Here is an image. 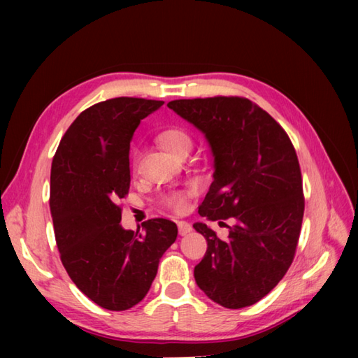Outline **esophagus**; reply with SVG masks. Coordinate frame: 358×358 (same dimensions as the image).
<instances>
[{"label":"esophagus","mask_w":358,"mask_h":358,"mask_svg":"<svg viewBox=\"0 0 358 358\" xmlns=\"http://www.w3.org/2000/svg\"><path fill=\"white\" fill-rule=\"evenodd\" d=\"M178 229H179V234L180 236H188L192 231V227L188 222H185V221H179L178 222Z\"/></svg>","instance_id":"1"}]
</instances>
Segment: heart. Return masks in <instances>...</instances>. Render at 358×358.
<instances>
[{
    "label": "heart",
    "instance_id": "b5f03b06",
    "mask_svg": "<svg viewBox=\"0 0 358 358\" xmlns=\"http://www.w3.org/2000/svg\"><path fill=\"white\" fill-rule=\"evenodd\" d=\"M157 142L162 149L166 150V152H169L173 157L179 155L180 152H183V150H191V146H192V138L189 133L185 131L183 128L164 129V131H161L157 136ZM192 194H194V188L175 191L162 199V203H164L173 212L180 213L187 209V201Z\"/></svg>",
    "mask_w": 358,
    "mask_h": 358
}]
</instances>
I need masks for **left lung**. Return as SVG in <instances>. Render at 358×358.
I'll return each instance as SVG.
<instances>
[{
    "label": "left lung",
    "instance_id": "obj_1",
    "mask_svg": "<svg viewBox=\"0 0 358 358\" xmlns=\"http://www.w3.org/2000/svg\"><path fill=\"white\" fill-rule=\"evenodd\" d=\"M167 106L200 129L212 150L213 182L200 216L234 221L225 239L203 222L192 225L208 241L194 278L218 305L251 306L278 285L296 254L305 199L294 146L284 128L248 99L212 96Z\"/></svg>",
    "mask_w": 358,
    "mask_h": 358
}]
</instances>
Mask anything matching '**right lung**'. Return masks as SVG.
<instances>
[{
    "instance_id": "obj_1",
    "label": "right lung",
    "mask_w": 358,
    "mask_h": 358,
    "mask_svg": "<svg viewBox=\"0 0 358 358\" xmlns=\"http://www.w3.org/2000/svg\"><path fill=\"white\" fill-rule=\"evenodd\" d=\"M164 101L117 96L82 112L61 138L50 170V213L61 262L86 297L109 310L142 301L178 227L162 218L142 231L121 225L129 189V143Z\"/></svg>"
}]
</instances>
